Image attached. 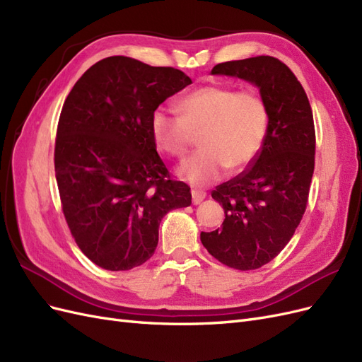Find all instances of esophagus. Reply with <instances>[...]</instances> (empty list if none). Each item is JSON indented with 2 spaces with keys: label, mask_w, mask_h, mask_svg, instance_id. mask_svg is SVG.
Here are the masks:
<instances>
[{
  "label": "esophagus",
  "mask_w": 362,
  "mask_h": 362,
  "mask_svg": "<svg viewBox=\"0 0 362 362\" xmlns=\"http://www.w3.org/2000/svg\"><path fill=\"white\" fill-rule=\"evenodd\" d=\"M205 196H206V193L204 190H192V201L194 205L201 204L205 199Z\"/></svg>",
  "instance_id": "1"
}]
</instances>
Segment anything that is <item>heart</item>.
Segmentation results:
<instances>
[{"instance_id":"obj_1","label":"heart","mask_w":362,"mask_h":362,"mask_svg":"<svg viewBox=\"0 0 362 362\" xmlns=\"http://www.w3.org/2000/svg\"><path fill=\"white\" fill-rule=\"evenodd\" d=\"M178 110L181 116L157 108L151 131L157 146L172 157H182L193 134L202 133V149L178 168L184 181L204 185L222 178L228 168L240 172L257 160L269 125L267 107L258 93L202 86L181 98Z\"/></svg>"}]
</instances>
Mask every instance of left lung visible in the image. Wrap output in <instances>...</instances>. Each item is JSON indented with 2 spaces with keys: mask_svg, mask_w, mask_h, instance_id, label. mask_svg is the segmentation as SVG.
Instances as JSON below:
<instances>
[{
  "mask_svg": "<svg viewBox=\"0 0 362 362\" xmlns=\"http://www.w3.org/2000/svg\"><path fill=\"white\" fill-rule=\"evenodd\" d=\"M211 74L255 84L269 113L257 160L211 193L225 210L222 226L201 233L202 245L222 264L254 270L286 247L306 210L315 154L313 110L299 80L275 57L218 63Z\"/></svg>",
  "mask_w": 362,
  "mask_h": 362,
  "instance_id": "obj_1",
  "label": "left lung"
}]
</instances>
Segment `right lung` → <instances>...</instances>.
<instances>
[{"label": "right lung", "mask_w": 362, "mask_h": 362, "mask_svg": "<svg viewBox=\"0 0 362 362\" xmlns=\"http://www.w3.org/2000/svg\"><path fill=\"white\" fill-rule=\"evenodd\" d=\"M192 84L182 71L113 56L87 69L63 104L54 168L64 218L83 254L120 272L154 255L161 218L192 204L157 152L151 117Z\"/></svg>", "instance_id": "obj_1"}]
</instances>
